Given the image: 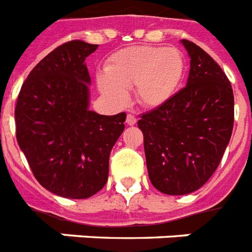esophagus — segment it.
Returning a JSON list of instances; mask_svg holds the SVG:
<instances>
[{"instance_id":"obj_1","label":"esophagus","mask_w":252,"mask_h":252,"mask_svg":"<svg viewBox=\"0 0 252 252\" xmlns=\"http://www.w3.org/2000/svg\"><path fill=\"white\" fill-rule=\"evenodd\" d=\"M136 122V118L132 114H127V117H126V124L130 125V126H132V125H135Z\"/></svg>"}]
</instances>
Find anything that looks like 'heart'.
<instances>
[{"label":"heart","instance_id":"b5f03b06","mask_svg":"<svg viewBox=\"0 0 252 252\" xmlns=\"http://www.w3.org/2000/svg\"><path fill=\"white\" fill-rule=\"evenodd\" d=\"M185 75V60L176 48L130 46L108 60L98 88L116 104H125L126 90L135 88L139 104L158 108L173 97Z\"/></svg>","mask_w":252,"mask_h":252}]
</instances>
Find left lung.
Wrapping results in <instances>:
<instances>
[{
	"mask_svg": "<svg viewBox=\"0 0 252 252\" xmlns=\"http://www.w3.org/2000/svg\"><path fill=\"white\" fill-rule=\"evenodd\" d=\"M181 43L190 56L186 87L138 121L151 182L168 195L194 192L211 178L234 124V96L225 72L200 46Z\"/></svg>",
	"mask_w": 252,
	"mask_h": 252,
	"instance_id": "1",
	"label": "left lung"
}]
</instances>
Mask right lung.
<instances>
[{
    "label": "right lung",
    "instance_id": "add662e5",
    "mask_svg": "<svg viewBox=\"0 0 252 252\" xmlns=\"http://www.w3.org/2000/svg\"><path fill=\"white\" fill-rule=\"evenodd\" d=\"M97 46L82 40L60 45L32 69L18 96V144L37 182L63 198H90L105 186L110 151L125 130L126 113L88 109L84 61Z\"/></svg>",
    "mask_w": 252,
    "mask_h": 252
}]
</instances>
